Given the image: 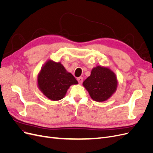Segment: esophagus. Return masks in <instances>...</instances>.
<instances>
[{"mask_svg":"<svg viewBox=\"0 0 153 153\" xmlns=\"http://www.w3.org/2000/svg\"><path fill=\"white\" fill-rule=\"evenodd\" d=\"M77 80H78V83H79V84H82V83L83 82V80H84V78L82 77V76L78 77V78H77Z\"/></svg>","mask_w":153,"mask_h":153,"instance_id":"1","label":"esophagus"}]
</instances>
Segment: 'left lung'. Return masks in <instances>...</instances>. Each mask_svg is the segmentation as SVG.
<instances>
[{
  "label": "left lung",
  "instance_id": "8db88e82",
  "mask_svg": "<svg viewBox=\"0 0 153 153\" xmlns=\"http://www.w3.org/2000/svg\"><path fill=\"white\" fill-rule=\"evenodd\" d=\"M91 98L98 102L110 98L117 89L115 74L108 68L100 66L92 69L91 75L83 82Z\"/></svg>",
  "mask_w": 153,
  "mask_h": 153
}]
</instances>
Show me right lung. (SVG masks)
Segmentation results:
<instances>
[{"instance_id":"right-lung-1","label":"right lung","mask_w":153,"mask_h":153,"mask_svg":"<svg viewBox=\"0 0 153 153\" xmlns=\"http://www.w3.org/2000/svg\"><path fill=\"white\" fill-rule=\"evenodd\" d=\"M38 84L40 91L48 99L58 101L65 96L69 87L78 84V82L61 62L49 60L38 74Z\"/></svg>"}]
</instances>
